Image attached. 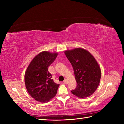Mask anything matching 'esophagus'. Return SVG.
<instances>
[{"label": "esophagus", "mask_w": 124, "mask_h": 124, "mask_svg": "<svg viewBox=\"0 0 124 124\" xmlns=\"http://www.w3.org/2000/svg\"><path fill=\"white\" fill-rule=\"evenodd\" d=\"M63 82H64V83L65 84H67V83H68V81H67V80H66V79H65L64 81H63Z\"/></svg>", "instance_id": "esophagus-1"}]
</instances>
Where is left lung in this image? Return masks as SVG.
I'll return each mask as SVG.
<instances>
[{"label": "left lung", "instance_id": "1", "mask_svg": "<svg viewBox=\"0 0 124 124\" xmlns=\"http://www.w3.org/2000/svg\"><path fill=\"white\" fill-rule=\"evenodd\" d=\"M71 64L77 85L72 93L80 98H85L94 93L101 76L99 65L94 57L86 50L77 48L65 52Z\"/></svg>", "mask_w": 124, "mask_h": 124}]
</instances>
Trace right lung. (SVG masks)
<instances>
[{
    "mask_svg": "<svg viewBox=\"0 0 124 124\" xmlns=\"http://www.w3.org/2000/svg\"><path fill=\"white\" fill-rule=\"evenodd\" d=\"M57 53L41 52L34 57L25 73V87L36 101L48 102L56 95L60 84L54 82L48 68L56 59Z\"/></svg>",
    "mask_w": 124,
    "mask_h": 124,
    "instance_id": "1",
    "label": "right lung"
}]
</instances>
